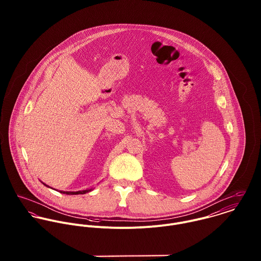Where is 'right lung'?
I'll list each match as a JSON object with an SVG mask.
<instances>
[{
    "label": "right lung",
    "instance_id": "add662e5",
    "mask_svg": "<svg viewBox=\"0 0 261 261\" xmlns=\"http://www.w3.org/2000/svg\"><path fill=\"white\" fill-rule=\"evenodd\" d=\"M43 183V182H42ZM43 185L46 187H49L48 185H46V184H44L43 183ZM50 188V187H49ZM90 191H92V188H90V189H86V190H82V191H76V192H70V191H59L60 193H62V194H66V195H79V194H85V193H88V192H90Z\"/></svg>",
    "mask_w": 261,
    "mask_h": 261
}]
</instances>
